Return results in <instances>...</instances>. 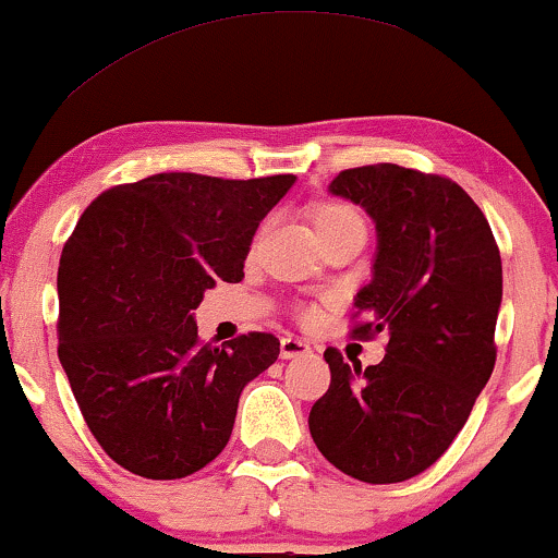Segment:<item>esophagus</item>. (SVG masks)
Segmentation results:
<instances>
[{
	"label": "esophagus",
	"instance_id": "1",
	"mask_svg": "<svg viewBox=\"0 0 558 558\" xmlns=\"http://www.w3.org/2000/svg\"><path fill=\"white\" fill-rule=\"evenodd\" d=\"M313 347L303 342V339H294V337H284L279 344V355L284 360H294V357H303V355H311Z\"/></svg>",
	"mask_w": 558,
	"mask_h": 558
}]
</instances>
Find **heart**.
Here are the masks:
<instances>
[{"label":"heart","mask_w":558,"mask_h":558,"mask_svg":"<svg viewBox=\"0 0 558 558\" xmlns=\"http://www.w3.org/2000/svg\"><path fill=\"white\" fill-rule=\"evenodd\" d=\"M307 216H311V225L316 229V234L324 245H329V242L339 238H347V234H365L363 214L344 201H333V198L313 201L311 206H307ZM316 316H318L316 307H311V311L303 313L305 320H313Z\"/></svg>","instance_id":"1"}]
</instances>
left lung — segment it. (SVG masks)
Instances as JSON below:
<instances>
[{
  "instance_id": "obj_1",
  "label": "left lung",
  "mask_w": 558,
  "mask_h": 558,
  "mask_svg": "<svg viewBox=\"0 0 558 558\" xmlns=\"http://www.w3.org/2000/svg\"><path fill=\"white\" fill-rule=\"evenodd\" d=\"M331 193L373 216V281L352 337L386 333V357L360 368L324 352L329 391L313 404L320 454L363 483H402L451 447L496 365L501 253L488 219L454 180L397 163L344 169Z\"/></svg>"
}]
</instances>
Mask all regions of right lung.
Instances as JSON below:
<instances>
[{
    "mask_svg": "<svg viewBox=\"0 0 558 558\" xmlns=\"http://www.w3.org/2000/svg\"><path fill=\"white\" fill-rule=\"evenodd\" d=\"M292 182L154 174L104 190L64 242L57 355L120 468L177 481L227 447L240 391L279 357V339L203 344L193 311L216 281H242L255 229Z\"/></svg>",
    "mask_w": 558,
    "mask_h": 558,
    "instance_id": "obj_1",
    "label": "right lung"
}]
</instances>
